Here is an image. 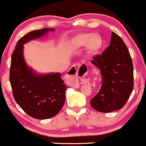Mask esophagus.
Segmentation results:
<instances>
[{"instance_id": "obj_1", "label": "esophagus", "mask_w": 146, "mask_h": 146, "mask_svg": "<svg viewBox=\"0 0 146 146\" xmlns=\"http://www.w3.org/2000/svg\"><path fill=\"white\" fill-rule=\"evenodd\" d=\"M74 73H71L70 74H67V78H68L69 83L71 86H74L75 83H76V79L79 75V73H86L87 72V67L86 65H76L74 66Z\"/></svg>"}]
</instances>
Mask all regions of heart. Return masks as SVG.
Wrapping results in <instances>:
<instances>
[{"mask_svg": "<svg viewBox=\"0 0 146 146\" xmlns=\"http://www.w3.org/2000/svg\"><path fill=\"white\" fill-rule=\"evenodd\" d=\"M72 44L74 48L79 49L86 46V51L88 55L97 54L102 47V41L100 36L92 33L78 34L74 37Z\"/></svg>", "mask_w": 146, "mask_h": 146, "instance_id": "1", "label": "heart"}]
</instances>
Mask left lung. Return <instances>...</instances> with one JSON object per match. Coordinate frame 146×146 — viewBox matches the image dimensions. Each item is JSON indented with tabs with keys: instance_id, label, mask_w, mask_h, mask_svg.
Segmentation results:
<instances>
[{
	"instance_id": "obj_1",
	"label": "left lung",
	"mask_w": 146,
	"mask_h": 146,
	"mask_svg": "<svg viewBox=\"0 0 146 146\" xmlns=\"http://www.w3.org/2000/svg\"><path fill=\"white\" fill-rule=\"evenodd\" d=\"M91 62L102 75V86L90 100L91 106L103 113L122 109L132 92L134 76L131 56L121 37L112 32L109 46Z\"/></svg>"
}]
</instances>
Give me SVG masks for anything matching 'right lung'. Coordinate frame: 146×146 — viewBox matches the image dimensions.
Instances as JSON below:
<instances>
[{
	"label": "right lung",
	"instance_id": "obj_1",
	"mask_svg": "<svg viewBox=\"0 0 146 146\" xmlns=\"http://www.w3.org/2000/svg\"><path fill=\"white\" fill-rule=\"evenodd\" d=\"M54 29L33 31L23 36L12 55L10 81L15 101L28 115L44 120L57 115L65 101L66 86L61 74L37 72L26 62L23 44L41 38Z\"/></svg>",
	"mask_w": 146,
	"mask_h": 146
}]
</instances>
